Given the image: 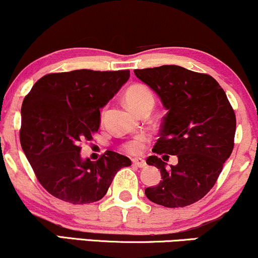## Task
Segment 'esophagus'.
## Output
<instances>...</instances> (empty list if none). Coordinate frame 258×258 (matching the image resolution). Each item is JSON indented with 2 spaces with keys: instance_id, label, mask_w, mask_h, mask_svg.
I'll return each instance as SVG.
<instances>
[{
  "instance_id": "esophagus-1",
  "label": "esophagus",
  "mask_w": 258,
  "mask_h": 258,
  "mask_svg": "<svg viewBox=\"0 0 258 258\" xmlns=\"http://www.w3.org/2000/svg\"><path fill=\"white\" fill-rule=\"evenodd\" d=\"M132 163H133V165L138 166V168H144V166L146 165V162H145V160L141 159V158H135V159H133Z\"/></svg>"
}]
</instances>
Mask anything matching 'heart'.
I'll return each mask as SVG.
<instances>
[{"mask_svg": "<svg viewBox=\"0 0 258 258\" xmlns=\"http://www.w3.org/2000/svg\"><path fill=\"white\" fill-rule=\"evenodd\" d=\"M124 101L128 105L132 111L140 113L144 110L151 108L152 110L154 106V95L151 89L145 84L135 83L129 86L124 92ZM147 138L146 136H136L133 140L126 141L122 145V150L128 154H139L144 151L146 146Z\"/></svg>", "mask_w": 258, "mask_h": 258, "instance_id": "b5f03b06", "label": "heart"}]
</instances>
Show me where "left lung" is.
<instances>
[{
  "label": "left lung",
  "instance_id": "1",
  "mask_svg": "<svg viewBox=\"0 0 258 258\" xmlns=\"http://www.w3.org/2000/svg\"><path fill=\"white\" fill-rule=\"evenodd\" d=\"M139 80L159 95L168 113L160 138L147 158L160 169L163 180L147 187L151 202L165 208H183L201 201L214 187L234 147L237 120L225 90L210 75L176 65L134 70ZM168 154L178 164L166 168Z\"/></svg>",
  "mask_w": 258,
  "mask_h": 258
}]
</instances>
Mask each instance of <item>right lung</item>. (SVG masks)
<instances>
[{
    "mask_svg": "<svg viewBox=\"0 0 258 258\" xmlns=\"http://www.w3.org/2000/svg\"><path fill=\"white\" fill-rule=\"evenodd\" d=\"M129 70H75L48 74L33 84L21 106L20 144L38 182L60 201L98 202L114 175L132 165L125 156L106 151L82 160L81 141L93 140L104 107L129 80Z\"/></svg>",
    "mask_w": 258,
    "mask_h": 258,
    "instance_id": "right-lung-1",
    "label": "right lung"
}]
</instances>
